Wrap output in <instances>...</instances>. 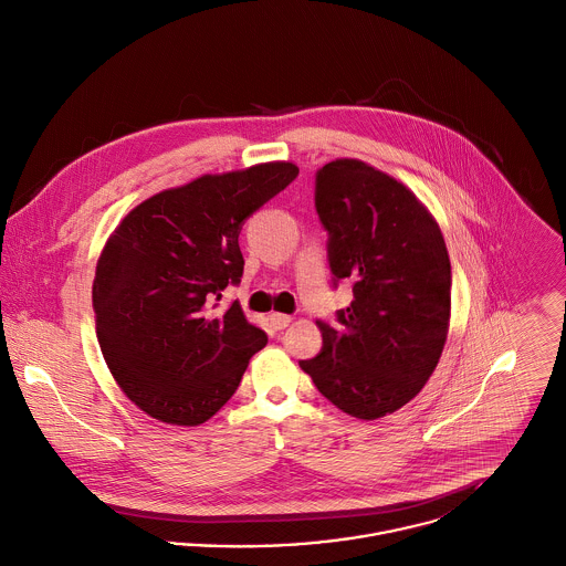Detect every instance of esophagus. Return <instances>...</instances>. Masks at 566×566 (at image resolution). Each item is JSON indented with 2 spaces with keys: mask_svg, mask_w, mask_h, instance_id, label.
<instances>
[{
  "mask_svg": "<svg viewBox=\"0 0 566 566\" xmlns=\"http://www.w3.org/2000/svg\"><path fill=\"white\" fill-rule=\"evenodd\" d=\"M270 323L274 325V329H285V327L292 323V316H290V314L272 312V314H270Z\"/></svg>",
  "mask_w": 566,
  "mask_h": 566,
  "instance_id": "1",
  "label": "esophagus"
}]
</instances>
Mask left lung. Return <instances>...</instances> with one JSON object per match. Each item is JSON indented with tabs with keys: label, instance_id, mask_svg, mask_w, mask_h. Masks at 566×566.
Wrapping results in <instances>:
<instances>
[{
	"label": "left lung",
	"instance_id": "left-lung-1",
	"mask_svg": "<svg viewBox=\"0 0 566 566\" xmlns=\"http://www.w3.org/2000/svg\"><path fill=\"white\" fill-rule=\"evenodd\" d=\"M334 279L354 298L336 327L316 321L323 349L301 360L345 413L376 420L407 405L433 374L449 332L451 263L433 214L400 181L360 159L316 175Z\"/></svg>",
	"mask_w": 566,
	"mask_h": 566
}]
</instances>
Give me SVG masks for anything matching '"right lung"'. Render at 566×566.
Masks as SVG:
<instances>
[{"instance_id": "1", "label": "right lung", "mask_w": 566, "mask_h": 566, "mask_svg": "<svg viewBox=\"0 0 566 566\" xmlns=\"http://www.w3.org/2000/svg\"><path fill=\"white\" fill-rule=\"evenodd\" d=\"M296 175L292 161L203 175L153 195L108 237L93 281L97 338L113 378L148 416L210 420L265 347L239 301L214 307L243 276V221Z\"/></svg>"}]
</instances>
